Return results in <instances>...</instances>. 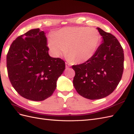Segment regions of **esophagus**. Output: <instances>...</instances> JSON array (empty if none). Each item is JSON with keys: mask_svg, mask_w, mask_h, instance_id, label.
Segmentation results:
<instances>
[{"mask_svg": "<svg viewBox=\"0 0 134 134\" xmlns=\"http://www.w3.org/2000/svg\"><path fill=\"white\" fill-rule=\"evenodd\" d=\"M65 66H66V68H69L70 66V65L68 63H65Z\"/></svg>", "mask_w": 134, "mask_h": 134, "instance_id": "esophagus-1", "label": "esophagus"}]
</instances>
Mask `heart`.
I'll return each instance as SVG.
<instances>
[{"mask_svg": "<svg viewBox=\"0 0 134 134\" xmlns=\"http://www.w3.org/2000/svg\"><path fill=\"white\" fill-rule=\"evenodd\" d=\"M100 42V35L94 28L71 27L55 32L48 39V46L54 57H58L66 51L69 60L82 63L95 55Z\"/></svg>", "mask_w": 134, "mask_h": 134, "instance_id": "heart-1", "label": "heart"}]
</instances>
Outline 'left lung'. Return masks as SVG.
<instances>
[{
  "label": "left lung",
  "mask_w": 134,
  "mask_h": 134,
  "mask_svg": "<svg viewBox=\"0 0 134 134\" xmlns=\"http://www.w3.org/2000/svg\"><path fill=\"white\" fill-rule=\"evenodd\" d=\"M102 43L93 57L82 64L72 65L75 75L73 85L84 98L98 99L112 93L122 78L124 54L117 39L97 28Z\"/></svg>",
  "instance_id": "1"
}]
</instances>
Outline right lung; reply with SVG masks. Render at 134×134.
Wrapping results in <instances>:
<instances>
[{"label":"right lung","mask_w":134,"mask_h":134,"mask_svg":"<svg viewBox=\"0 0 134 134\" xmlns=\"http://www.w3.org/2000/svg\"><path fill=\"white\" fill-rule=\"evenodd\" d=\"M45 34L35 28L19 36L12 42L7 56L12 86L19 95L31 100H43L53 94L65 69L63 60L48 54Z\"/></svg>","instance_id":"add662e5"}]
</instances>
